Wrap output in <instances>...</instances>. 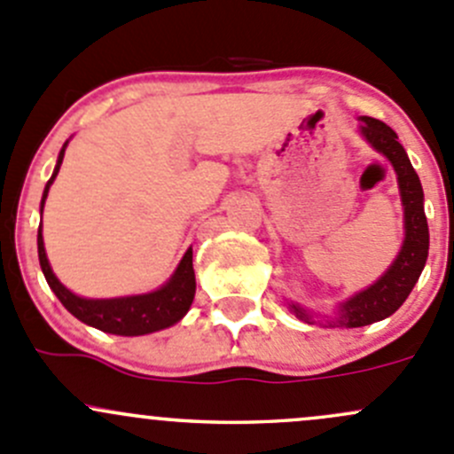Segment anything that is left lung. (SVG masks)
<instances>
[{"label":"left lung","instance_id":"1","mask_svg":"<svg viewBox=\"0 0 454 454\" xmlns=\"http://www.w3.org/2000/svg\"><path fill=\"white\" fill-rule=\"evenodd\" d=\"M360 136L391 162L397 176V189L404 208V241L382 277L338 305V314L325 320L327 327H364L395 314L409 299L428 259V222L424 215L422 182L391 127L371 116H360ZM290 312L305 323H316V314L301 308L299 303H290Z\"/></svg>","mask_w":454,"mask_h":454}]
</instances>
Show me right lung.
<instances>
[{"label": "right lung", "mask_w": 454, "mask_h": 454, "mask_svg": "<svg viewBox=\"0 0 454 454\" xmlns=\"http://www.w3.org/2000/svg\"><path fill=\"white\" fill-rule=\"evenodd\" d=\"M67 142L70 140H66L63 149L59 151L57 167H54L52 177H50L43 189L41 213H43L50 186H52L59 168H61ZM36 248H39V263L41 270H43L45 281H48L50 290L57 294V299L61 301L63 308L72 316H76L81 323L100 329L105 333H116V336H145V333L167 329L184 318L195 299L193 248L186 250L180 265L176 268V272L171 274V278L162 287H158L153 292H146V294L118 296V299H85V296H79L67 290L59 281L57 274L52 272V268H50V261L43 246V235H41V223L39 235H36Z\"/></svg>", "instance_id": "add662e5"}]
</instances>
